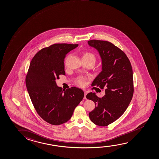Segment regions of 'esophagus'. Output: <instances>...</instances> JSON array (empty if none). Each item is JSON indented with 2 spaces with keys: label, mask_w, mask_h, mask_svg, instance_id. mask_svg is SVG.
<instances>
[{
  "label": "esophagus",
  "mask_w": 159,
  "mask_h": 159,
  "mask_svg": "<svg viewBox=\"0 0 159 159\" xmlns=\"http://www.w3.org/2000/svg\"><path fill=\"white\" fill-rule=\"evenodd\" d=\"M87 93H88V92H86V91H85V92H84V94H85V95H84V99H86V94H87Z\"/></svg>",
  "instance_id": "34e87169"
}]
</instances>
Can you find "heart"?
I'll use <instances>...</instances> for the list:
<instances>
[{"mask_svg":"<svg viewBox=\"0 0 159 159\" xmlns=\"http://www.w3.org/2000/svg\"><path fill=\"white\" fill-rule=\"evenodd\" d=\"M83 58L92 60L94 63L96 62V56L93 53L91 52H85L83 55ZM75 83L80 86H84L85 85L86 79L83 76H79L78 78L76 79Z\"/></svg>","mask_w":159,"mask_h":159,"instance_id":"heart-1","label":"heart"}]
</instances>
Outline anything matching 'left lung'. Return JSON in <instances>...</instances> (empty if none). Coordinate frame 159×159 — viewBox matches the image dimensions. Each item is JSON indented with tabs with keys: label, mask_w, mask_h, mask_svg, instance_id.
Segmentation results:
<instances>
[{
	"label": "left lung",
	"mask_w": 159,
	"mask_h": 159,
	"mask_svg": "<svg viewBox=\"0 0 159 159\" xmlns=\"http://www.w3.org/2000/svg\"><path fill=\"white\" fill-rule=\"evenodd\" d=\"M88 44L99 51L102 70L91 86L106 88L105 96L98 97L92 92L86 95L96 107L89 114L94 124L106 126L124 113L134 95L133 71L131 62L123 51L108 41L91 40Z\"/></svg>",
	"instance_id": "left-lung-1"
}]
</instances>
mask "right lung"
I'll return each mask as SVG.
<instances>
[{"label": "right lung", "instance_id": "1", "mask_svg": "<svg viewBox=\"0 0 159 159\" xmlns=\"http://www.w3.org/2000/svg\"><path fill=\"white\" fill-rule=\"evenodd\" d=\"M78 44H55L42 48L30 62L25 85L38 114L48 124L60 125L71 118L84 96L80 89L58 87L56 79L65 75L64 58Z\"/></svg>", "mask_w": 159, "mask_h": 159}]
</instances>
